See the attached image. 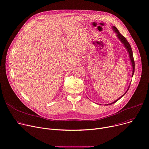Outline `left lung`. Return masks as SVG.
I'll return each mask as SVG.
<instances>
[{
	"label": "left lung",
	"mask_w": 149,
	"mask_h": 149,
	"mask_svg": "<svg viewBox=\"0 0 149 149\" xmlns=\"http://www.w3.org/2000/svg\"><path fill=\"white\" fill-rule=\"evenodd\" d=\"M112 29H113V31L116 33V36H117V37L120 40V41L122 43H123V44H124V45L125 49L127 50V51H128V53H129L130 58V60H131V64H132V76H133L134 73V69H135V63H134V60L133 55H132V49H131V46H130V43L128 42V41L127 40V39L125 38V37L124 36H123V35H122V34L119 33V31H118V30L115 27V26H112ZM130 86H129V87H128L127 90L126 91V92L123 94V96H122L120 97H119V99H118L114 101L113 102H112V103H110V104H113L114 103H115V102H116L118 100H119L122 97H123V96L125 95V94H126V93L127 92V91L128 90V89H129V88H130ZM106 105H108V104H106Z\"/></svg>",
	"instance_id": "obj_1"
}]
</instances>
